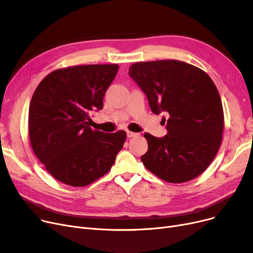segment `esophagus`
<instances>
[{
  "mask_svg": "<svg viewBox=\"0 0 253 253\" xmlns=\"http://www.w3.org/2000/svg\"><path fill=\"white\" fill-rule=\"evenodd\" d=\"M138 135H139L138 133H134V132H129V131L126 132V136L128 137V138H132V137H136V136H138Z\"/></svg>",
  "mask_w": 253,
  "mask_h": 253,
  "instance_id": "1",
  "label": "esophagus"
}]
</instances>
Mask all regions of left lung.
<instances>
[{"mask_svg":"<svg viewBox=\"0 0 253 253\" xmlns=\"http://www.w3.org/2000/svg\"><path fill=\"white\" fill-rule=\"evenodd\" d=\"M128 75L147 95L152 112L167 113V135L143 136L144 167L166 181L186 182L201 175L220 147L224 112L218 90L201 68L177 60L131 65Z\"/></svg>","mask_w":253,"mask_h":253,"instance_id":"obj_1","label":"left lung"}]
</instances>
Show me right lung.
<instances>
[{
	"instance_id": "obj_1",
	"label": "right lung",
	"mask_w": 253,
	"mask_h": 253,
	"mask_svg": "<svg viewBox=\"0 0 253 253\" xmlns=\"http://www.w3.org/2000/svg\"><path fill=\"white\" fill-rule=\"evenodd\" d=\"M119 66L78 65L47 75L29 105V139L38 159L59 181L84 187L108 173L126 138L125 131L103 133L88 125Z\"/></svg>"
}]
</instances>
